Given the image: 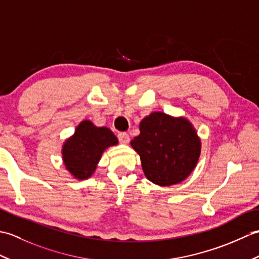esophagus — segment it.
Here are the masks:
<instances>
[{
  "instance_id": "34e87169",
  "label": "esophagus",
  "mask_w": 259,
  "mask_h": 259,
  "mask_svg": "<svg viewBox=\"0 0 259 259\" xmlns=\"http://www.w3.org/2000/svg\"><path fill=\"white\" fill-rule=\"evenodd\" d=\"M118 138L121 144H128L130 141V137L126 133H119L118 134Z\"/></svg>"
}]
</instances>
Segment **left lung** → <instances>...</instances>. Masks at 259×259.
Wrapping results in <instances>:
<instances>
[{"instance_id": "8db88e82", "label": "left lung", "mask_w": 259, "mask_h": 259, "mask_svg": "<svg viewBox=\"0 0 259 259\" xmlns=\"http://www.w3.org/2000/svg\"><path fill=\"white\" fill-rule=\"evenodd\" d=\"M140 135L131 140L147 179L159 186L185 180L200 156V140L185 118L152 112L140 122Z\"/></svg>"}]
</instances>
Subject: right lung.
Segmentation results:
<instances>
[{
  "instance_id": "right-lung-1",
  "label": "right lung",
  "mask_w": 259,
  "mask_h": 259,
  "mask_svg": "<svg viewBox=\"0 0 259 259\" xmlns=\"http://www.w3.org/2000/svg\"><path fill=\"white\" fill-rule=\"evenodd\" d=\"M118 144L117 137L106 126H96L84 120L76 126L74 135L64 142L63 161L74 178L83 180L91 177L102 152Z\"/></svg>"
}]
</instances>
